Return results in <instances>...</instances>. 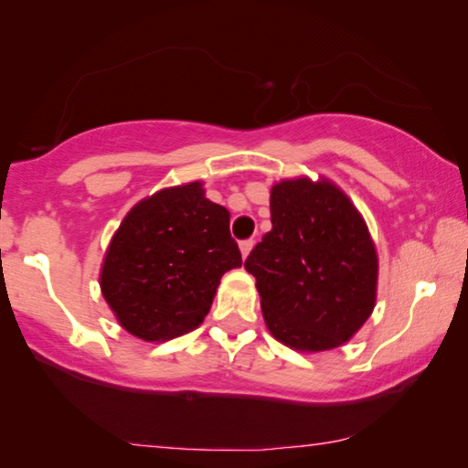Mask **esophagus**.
Returning a JSON list of instances; mask_svg holds the SVG:
<instances>
[{
	"mask_svg": "<svg viewBox=\"0 0 468 468\" xmlns=\"http://www.w3.org/2000/svg\"><path fill=\"white\" fill-rule=\"evenodd\" d=\"M251 249H253V240H242V242H240V253H242V258H247V255L251 253Z\"/></svg>",
	"mask_w": 468,
	"mask_h": 468,
	"instance_id": "esophagus-1",
	"label": "esophagus"
}]
</instances>
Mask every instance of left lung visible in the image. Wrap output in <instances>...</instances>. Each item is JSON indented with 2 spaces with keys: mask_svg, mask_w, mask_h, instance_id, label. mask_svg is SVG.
<instances>
[{
  "mask_svg": "<svg viewBox=\"0 0 468 468\" xmlns=\"http://www.w3.org/2000/svg\"><path fill=\"white\" fill-rule=\"evenodd\" d=\"M271 221L245 261L268 330L304 354L341 347L377 303L379 260L367 221L324 176L274 183Z\"/></svg>",
  "mask_w": 468,
  "mask_h": 468,
  "instance_id": "left-lung-1",
  "label": "left lung"
}]
</instances>
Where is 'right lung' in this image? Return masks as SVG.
Here are the masks:
<instances>
[{"label":"right lung","mask_w":468,"mask_h":468,"mask_svg":"<svg viewBox=\"0 0 468 468\" xmlns=\"http://www.w3.org/2000/svg\"><path fill=\"white\" fill-rule=\"evenodd\" d=\"M229 210L194 181L140 200L114 232L101 261V296L119 325L146 343L196 330L221 277L240 268Z\"/></svg>","instance_id":"right-lung-1"}]
</instances>
